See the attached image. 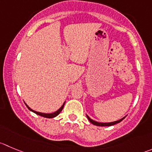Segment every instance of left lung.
<instances>
[{
    "label": "left lung",
    "instance_id": "1",
    "mask_svg": "<svg viewBox=\"0 0 152 152\" xmlns=\"http://www.w3.org/2000/svg\"><path fill=\"white\" fill-rule=\"evenodd\" d=\"M86 116H87V118H88V119H89V122H90L92 124H93L94 125H97V126H102V127H103V126H111V125H115V124L119 123L120 122H122L124 118H125V117H123V118H121V119H119V120H118V121H115V122H108V123H102V122H96V121L92 120V118H89V117L87 115H86Z\"/></svg>",
    "mask_w": 152,
    "mask_h": 152
}]
</instances>
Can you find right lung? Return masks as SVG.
<instances>
[{
  "instance_id": "right-lung-1",
  "label": "right lung",
  "mask_w": 152,
  "mask_h": 152,
  "mask_svg": "<svg viewBox=\"0 0 152 152\" xmlns=\"http://www.w3.org/2000/svg\"><path fill=\"white\" fill-rule=\"evenodd\" d=\"M64 104H65V102H64V104H63L62 105L61 107H60V109L58 110H57V111H56V112H54V113H43L37 112V111L34 110H32L30 107H29L27 106V104H26V106H27V107L28 108V109L30 110V111H32V112L35 113L37 114V115H41V116H43V117H45V118H53V117L57 116V115H58L60 113V112H61V111L63 110V107H64Z\"/></svg>"
}]
</instances>
